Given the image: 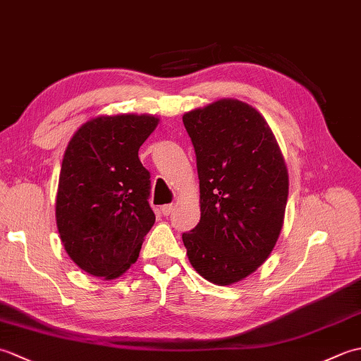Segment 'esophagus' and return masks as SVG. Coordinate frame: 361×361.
I'll return each mask as SVG.
<instances>
[{
    "instance_id": "obj_1",
    "label": "esophagus",
    "mask_w": 361,
    "mask_h": 361,
    "mask_svg": "<svg viewBox=\"0 0 361 361\" xmlns=\"http://www.w3.org/2000/svg\"><path fill=\"white\" fill-rule=\"evenodd\" d=\"M172 209H173V204L171 203V204H164V206H161V214H163V216H169V214L172 212Z\"/></svg>"
}]
</instances>
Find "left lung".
<instances>
[{
	"mask_svg": "<svg viewBox=\"0 0 361 361\" xmlns=\"http://www.w3.org/2000/svg\"><path fill=\"white\" fill-rule=\"evenodd\" d=\"M183 124L195 150L202 211L183 243L198 274L231 286L274 248L288 197L287 167L262 114L237 99L189 111Z\"/></svg>",
	"mask_w": 361,
	"mask_h": 361,
	"instance_id": "left-lung-1",
	"label": "left lung"
}]
</instances>
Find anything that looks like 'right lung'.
Here are the masks:
<instances>
[{"mask_svg":"<svg viewBox=\"0 0 361 361\" xmlns=\"http://www.w3.org/2000/svg\"><path fill=\"white\" fill-rule=\"evenodd\" d=\"M157 124L147 114L96 118L66 147L56 202L59 234L74 262L97 278H118L135 264L155 224L150 172L137 150Z\"/></svg>","mask_w":361,"mask_h":361,"instance_id":"right-lung-1","label":"right lung"}]
</instances>
